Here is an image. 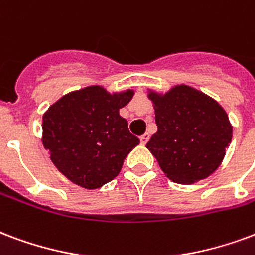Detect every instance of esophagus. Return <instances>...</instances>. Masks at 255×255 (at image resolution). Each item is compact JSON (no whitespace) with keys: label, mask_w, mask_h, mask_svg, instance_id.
I'll return each mask as SVG.
<instances>
[{"label":"esophagus","mask_w":255,"mask_h":255,"mask_svg":"<svg viewBox=\"0 0 255 255\" xmlns=\"http://www.w3.org/2000/svg\"><path fill=\"white\" fill-rule=\"evenodd\" d=\"M148 139H150V135H148V133H144V135L140 136V143H142V144H146V143L148 142Z\"/></svg>","instance_id":"esophagus-1"}]
</instances>
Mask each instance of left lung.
I'll return each instance as SVG.
<instances>
[{"mask_svg":"<svg viewBox=\"0 0 255 255\" xmlns=\"http://www.w3.org/2000/svg\"><path fill=\"white\" fill-rule=\"evenodd\" d=\"M148 99L158 131L146 147L166 177L189 185L212 174L233 137L222 105L188 85H177L165 94L148 90Z\"/></svg>","mask_w":255,"mask_h":255,"instance_id":"1","label":"left lung"}]
</instances>
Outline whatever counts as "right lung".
<instances>
[{
  "label": "right lung",
  "instance_id": "add662e5",
  "mask_svg": "<svg viewBox=\"0 0 255 255\" xmlns=\"http://www.w3.org/2000/svg\"><path fill=\"white\" fill-rule=\"evenodd\" d=\"M133 90L109 93L93 85L65 94L43 115L41 142L56 169L85 189L112 181L139 139L119 115Z\"/></svg>",
  "mask_w": 255,
  "mask_h": 255
}]
</instances>
